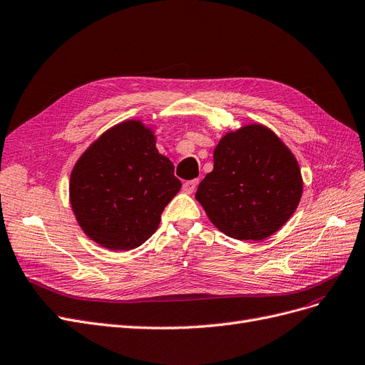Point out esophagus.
Instances as JSON below:
<instances>
[{
    "instance_id": "esophagus-1",
    "label": "esophagus",
    "mask_w": 365,
    "mask_h": 365,
    "mask_svg": "<svg viewBox=\"0 0 365 365\" xmlns=\"http://www.w3.org/2000/svg\"><path fill=\"white\" fill-rule=\"evenodd\" d=\"M198 185V180L194 179V180H187L183 183V191L187 192V194H192L195 191V187Z\"/></svg>"
}]
</instances>
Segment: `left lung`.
I'll use <instances>...</instances> for the list:
<instances>
[{"mask_svg":"<svg viewBox=\"0 0 365 365\" xmlns=\"http://www.w3.org/2000/svg\"><path fill=\"white\" fill-rule=\"evenodd\" d=\"M302 191L299 163L288 147L269 128L250 124L220 140L214 170L200 182L195 198L227 237L261 241L289 220Z\"/></svg>","mask_w":365,"mask_h":365,"instance_id":"obj_1","label":"left lung"}]
</instances>
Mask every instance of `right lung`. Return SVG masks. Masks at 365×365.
<instances>
[{"label":"right lung","instance_id":"1","mask_svg":"<svg viewBox=\"0 0 365 365\" xmlns=\"http://www.w3.org/2000/svg\"><path fill=\"white\" fill-rule=\"evenodd\" d=\"M182 187L173 162L140 121L103 133L77 160L69 198L80 227L110 250H132L156 232L163 209Z\"/></svg>","mask_w":365,"mask_h":365}]
</instances>
